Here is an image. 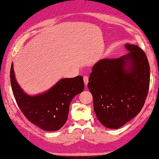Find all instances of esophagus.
Listing matches in <instances>:
<instances>
[{"label":"esophagus","instance_id":"34e87169","mask_svg":"<svg viewBox=\"0 0 159 159\" xmlns=\"http://www.w3.org/2000/svg\"><path fill=\"white\" fill-rule=\"evenodd\" d=\"M83 79H84V84L87 86L88 84V82H89V77L87 76H84L83 77Z\"/></svg>","mask_w":159,"mask_h":159}]
</instances>
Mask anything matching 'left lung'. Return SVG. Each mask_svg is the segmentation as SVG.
I'll return each mask as SVG.
<instances>
[{
  "instance_id": "8db88e82",
  "label": "left lung",
  "mask_w": 159,
  "mask_h": 159,
  "mask_svg": "<svg viewBox=\"0 0 159 159\" xmlns=\"http://www.w3.org/2000/svg\"><path fill=\"white\" fill-rule=\"evenodd\" d=\"M129 54L98 61L92 68L87 87L93 109L104 126L117 129L138 115L149 87V64L143 49L126 44Z\"/></svg>"
}]
</instances>
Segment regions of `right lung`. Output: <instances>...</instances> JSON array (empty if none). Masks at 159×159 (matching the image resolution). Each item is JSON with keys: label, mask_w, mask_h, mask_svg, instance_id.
<instances>
[{"label": "right lung", "mask_w": 159, "mask_h": 159, "mask_svg": "<svg viewBox=\"0 0 159 159\" xmlns=\"http://www.w3.org/2000/svg\"><path fill=\"white\" fill-rule=\"evenodd\" d=\"M10 82L14 96L22 113L30 122L47 131H56L65 124L72 98L84 89L83 77L79 75L61 79L43 93L28 95L16 82L13 63L10 69Z\"/></svg>", "instance_id": "obj_1"}]
</instances>
